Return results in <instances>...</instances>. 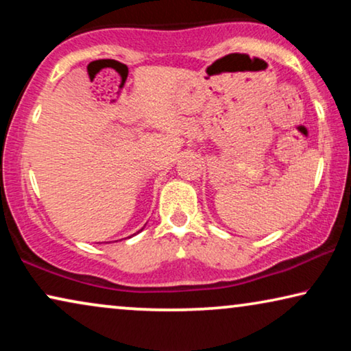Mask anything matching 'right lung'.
Segmentation results:
<instances>
[{"label":"right lung","mask_w":351,"mask_h":351,"mask_svg":"<svg viewBox=\"0 0 351 351\" xmlns=\"http://www.w3.org/2000/svg\"><path fill=\"white\" fill-rule=\"evenodd\" d=\"M142 230H143V228H142Z\"/></svg>","instance_id":"right-lung-1"}]
</instances>
